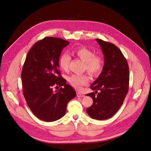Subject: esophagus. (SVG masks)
Masks as SVG:
<instances>
[{
    "label": "esophagus",
    "instance_id": "obj_1",
    "mask_svg": "<svg viewBox=\"0 0 151 151\" xmlns=\"http://www.w3.org/2000/svg\"><path fill=\"white\" fill-rule=\"evenodd\" d=\"M76 95H77V97H84V95L83 94L80 93V92H77L76 93Z\"/></svg>",
    "mask_w": 151,
    "mask_h": 151
}]
</instances>
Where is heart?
I'll return each instance as SVG.
<instances>
[{
	"instance_id": "1",
	"label": "heart",
	"mask_w": 151,
	"mask_h": 151,
	"mask_svg": "<svg viewBox=\"0 0 151 151\" xmlns=\"http://www.w3.org/2000/svg\"><path fill=\"white\" fill-rule=\"evenodd\" d=\"M73 54L80 58L84 62V70L92 76H96L100 73L103 68V58L101 55H95L93 51L86 47H79L74 49ZM71 57L67 53H62L59 59L60 67L65 71L68 69L71 62ZM70 84L74 88L80 89L81 87L88 84L89 79L86 74H74L68 78Z\"/></svg>"
}]
</instances>
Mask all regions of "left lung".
Wrapping results in <instances>:
<instances>
[{"mask_svg": "<svg viewBox=\"0 0 151 151\" xmlns=\"http://www.w3.org/2000/svg\"><path fill=\"white\" fill-rule=\"evenodd\" d=\"M96 40L103 52L105 63L102 71L91 86L95 93L86 94L93 102L86 111L92 118L105 120L117 112L128 93L129 67L126 59L115 45L100 39Z\"/></svg>", "mask_w": 151, "mask_h": 151, "instance_id": "1", "label": "left lung"}]
</instances>
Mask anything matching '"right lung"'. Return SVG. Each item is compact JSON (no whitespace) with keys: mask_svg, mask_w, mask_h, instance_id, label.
Listing matches in <instances>:
<instances>
[{"mask_svg":"<svg viewBox=\"0 0 151 151\" xmlns=\"http://www.w3.org/2000/svg\"><path fill=\"white\" fill-rule=\"evenodd\" d=\"M69 43L59 38L45 37L30 49L23 65L24 98L32 113L45 122H53L64 116L68 102L76 96V92L66 84L59 70L61 52ZM54 86L61 88L54 91Z\"/></svg>","mask_w":151,"mask_h":151,"instance_id":"right-lung-1","label":"right lung"}]
</instances>
